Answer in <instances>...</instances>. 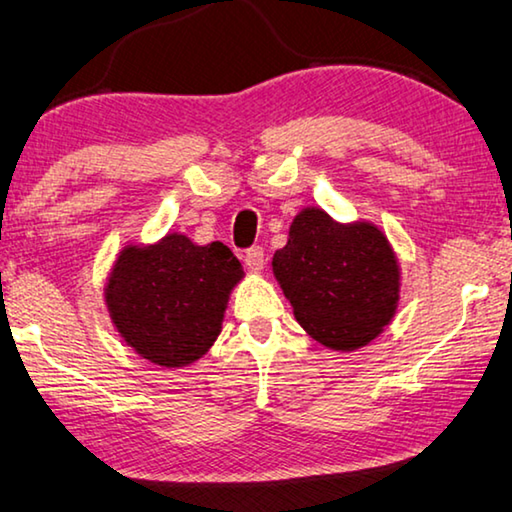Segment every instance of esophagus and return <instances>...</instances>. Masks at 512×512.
I'll return each instance as SVG.
<instances>
[{"label":"esophagus","mask_w":512,"mask_h":512,"mask_svg":"<svg viewBox=\"0 0 512 512\" xmlns=\"http://www.w3.org/2000/svg\"><path fill=\"white\" fill-rule=\"evenodd\" d=\"M242 258H244V265H247L251 272H261L265 268V254H263L261 247L247 249V251H244Z\"/></svg>","instance_id":"34e87169"}]
</instances>
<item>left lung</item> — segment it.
Instances as JSON below:
<instances>
[{"mask_svg":"<svg viewBox=\"0 0 512 512\" xmlns=\"http://www.w3.org/2000/svg\"><path fill=\"white\" fill-rule=\"evenodd\" d=\"M272 272L298 323L335 351L367 346L397 311V256L369 221L339 224L321 207H305Z\"/></svg>","mask_w":512,"mask_h":512,"instance_id":"8db88e82","label":"left lung"}]
</instances>
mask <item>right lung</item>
<instances>
[{
    "label": "right lung",
    "mask_w": 512,
    "mask_h": 512,
    "mask_svg": "<svg viewBox=\"0 0 512 512\" xmlns=\"http://www.w3.org/2000/svg\"><path fill=\"white\" fill-rule=\"evenodd\" d=\"M244 270L221 242L168 233L157 244H127L106 284L110 321L140 358L187 367L219 337L228 295Z\"/></svg>",
    "instance_id": "right-lung-1"
}]
</instances>
